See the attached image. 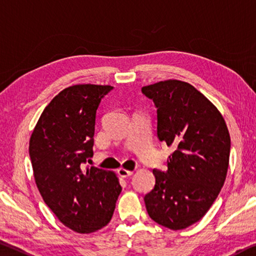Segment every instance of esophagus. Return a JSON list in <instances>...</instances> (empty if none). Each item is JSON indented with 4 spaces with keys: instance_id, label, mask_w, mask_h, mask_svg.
<instances>
[{
    "instance_id": "esophagus-1",
    "label": "esophagus",
    "mask_w": 256,
    "mask_h": 256,
    "mask_svg": "<svg viewBox=\"0 0 256 256\" xmlns=\"http://www.w3.org/2000/svg\"><path fill=\"white\" fill-rule=\"evenodd\" d=\"M118 174H119L121 178H129V176H132V172L127 170V169H124V168H120V169H118Z\"/></svg>"
}]
</instances>
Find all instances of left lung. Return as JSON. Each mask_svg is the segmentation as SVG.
<instances>
[{"instance_id":"obj_1","label":"left lung","mask_w":256,"mask_h":256,"mask_svg":"<svg viewBox=\"0 0 256 256\" xmlns=\"http://www.w3.org/2000/svg\"><path fill=\"white\" fill-rule=\"evenodd\" d=\"M142 92L156 108V135L174 152L166 172L153 169L154 188L144 196L153 221L182 230L205 215L221 191L231 140L223 116L194 86L166 80Z\"/></svg>"}]
</instances>
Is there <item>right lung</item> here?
I'll use <instances>...</instances> for the list:
<instances>
[{
  "instance_id": "right-lung-1",
  "label": "right lung",
  "mask_w": 256,
  "mask_h": 256,
  "mask_svg": "<svg viewBox=\"0 0 256 256\" xmlns=\"http://www.w3.org/2000/svg\"><path fill=\"white\" fill-rule=\"evenodd\" d=\"M113 87L76 84L43 110L30 140L34 178L58 220L78 234L111 221L122 188L113 172L84 167L94 152L96 111Z\"/></svg>"
}]
</instances>
